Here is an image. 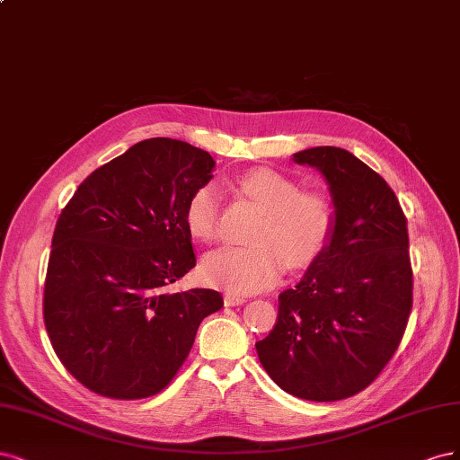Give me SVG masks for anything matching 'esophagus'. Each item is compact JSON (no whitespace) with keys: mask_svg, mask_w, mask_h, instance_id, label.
I'll return each mask as SVG.
<instances>
[{"mask_svg":"<svg viewBox=\"0 0 460 460\" xmlns=\"http://www.w3.org/2000/svg\"><path fill=\"white\" fill-rule=\"evenodd\" d=\"M224 302H226V305H227V307H233V305H241V304H244V298H243V296H236V294L227 292V294H226V298H224Z\"/></svg>","mask_w":460,"mask_h":460,"instance_id":"obj_1","label":"esophagus"}]
</instances>
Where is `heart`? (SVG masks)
Segmentation results:
<instances>
[{"label":"heart","mask_w":460,"mask_h":460,"mask_svg":"<svg viewBox=\"0 0 460 460\" xmlns=\"http://www.w3.org/2000/svg\"><path fill=\"white\" fill-rule=\"evenodd\" d=\"M236 189L261 210L252 227L248 246H226L202 261L206 283L231 294H252L273 287L290 270L315 263L336 233L334 200L307 190L273 170H252L236 180ZM185 226L199 241L212 243L221 233L219 190L206 183L190 192L185 204Z\"/></svg>","instance_id":"heart-1"}]
</instances>
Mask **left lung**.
Instances as JSON below:
<instances>
[{
	"label": "left lung",
	"mask_w": 460,
	"mask_h": 460,
	"mask_svg": "<svg viewBox=\"0 0 460 460\" xmlns=\"http://www.w3.org/2000/svg\"><path fill=\"white\" fill-rule=\"evenodd\" d=\"M294 160L327 177L336 233L279 294L275 327L256 349L279 388L338 402L370 386L402 344L412 307L407 217L384 177L351 153L315 146Z\"/></svg>",
	"instance_id": "left-lung-1"
}]
</instances>
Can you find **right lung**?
<instances>
[{
	"label": "right lung",
	"mask_w": 460,
	"mask_h": 460,
	"mask_svg": "<svg viewBox=\"0 0 460 460\" xmlns=\"http://www.w3.org/2000/svg\"><path fill=\"white\" fill-rule=\"evenodd\" d=\"M214 164L185 141L145 139L87 175L58 216L43 323L87 390L156 395L185 363L202 319L224 305L210 288L168 292L197 263L183 214Z\"/></svg>",
	"instance_id": "obj_1"
}]
</instances>
